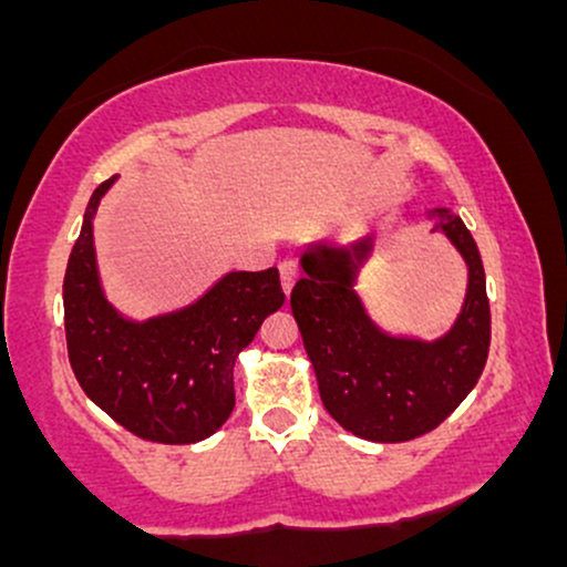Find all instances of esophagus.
Returning <instances> with one entry per match:
<instances>
[{
  "label": "esophagus",
  "mask_w": 567,
  "mask_h": 567,
  "mask_svg": "<svg viewBox=\"0 0 567 567\" xmlns=\"http://www.w3.org/2000/svg\"><path fill=\"white\" fill-rule=\"evenodd\" d=\"M279 279H282V290H285V296H288V292L292 290V285H296V279H298V266L292 261L279 264Z\"/></svg>",
  "instance_id": "1"
}]
</instances>
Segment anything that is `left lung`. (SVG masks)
<instances>
[{
	"mask_svg": "<svg viewBox=\"0 0 567 567\" xmlns=\"http://www.w3.org/2000/svg\"><path fill=\"white\" fill-rule=\"evenodd\" d=\"M437 226L470 266V288L451 333L437 341L386 336L354 292L373 239L303 252L290 309L315 368L322 405L347 432L370 442H408L437 429L483 375L491 303L477 243L464 220L434 210Z\"/></svg>",
	"mask_w": 567,
	"mask_h": 567,
	"instance_id": "8db88e82",
	"label": "left lung"
}]
</instances>
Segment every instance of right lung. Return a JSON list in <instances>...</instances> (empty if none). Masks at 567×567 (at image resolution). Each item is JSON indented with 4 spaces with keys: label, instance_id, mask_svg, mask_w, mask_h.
I'll return each instance as SVG.
<instances>
[{
    "label": "right lung",
    "instance_id": "obj_1",
    "mask_svg": "<svg viewBox=\"0 0 567 567\" xmlns=\"http://www.w3.org/2000/svg\"><path fill=\"white\" fill-rule=\"evenodd\" d=\"M114 178L95 188L63 279L69 362L84 394L135 437L192 445L234 410V360L285 303L279 271H231L197 303L130 322L103 298L93 216Z\"/></svg>",
    "mask_w": 567,
    "mask_h": 567
}]
</instances>
